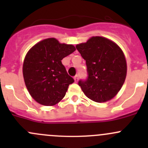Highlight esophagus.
I'll list each match as a JSON object with an SVG mask.
<instances>
[{
  "label": "esophagus",
  "instance_id": "1",
  "mask_svg": "<svg viewBox=\"0 0 148 148\" xmlns=\"http://www.w3.org/2000/svg\"><path fill=\"white\" fill-rule=\"evenodd\" d=\"M74 81H75V82H78V80H79V76L76 75L75 77H74Z\"/></svg>",
  "mask_w": 148,
  "mask_h": 148
}]
</instances>
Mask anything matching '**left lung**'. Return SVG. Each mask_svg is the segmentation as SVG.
<instances>
[{"label":"left lung","instance_id":"1","mask_svg":"<svg viewBox=\"0 0 148 148\" xmlns=\"http://www.w3.org/2000/svg\"><path fill=\"white\" fill-rule=\"evenodd\" d=\"M76 48L86 61L87 78L79 85L88 98L96 102L112 99L120 90L127 74L125 56L115 43L94 36Z\"/></svg>","mask_w":148,"mask_h":148}]
</instances>
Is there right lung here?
<instances>
[{
    "mask_svg": "<svg viewBox=\"0 0 148 148\" xmlns=\"http://www.w3.org/2000/svg\"><path fill=\"white\" fill-rule=\"evenodd\" d=\"M76 50L73 45L46 38L33 46L25 57L23 74L31 96L39 104L53 106L64 97L74 82L62 60Z\"/></svg>",
    "mask_w": 148,
    "mask_h": 148,
    "instance_id": "1",
    "label": "right lung"
}]
</instances>
